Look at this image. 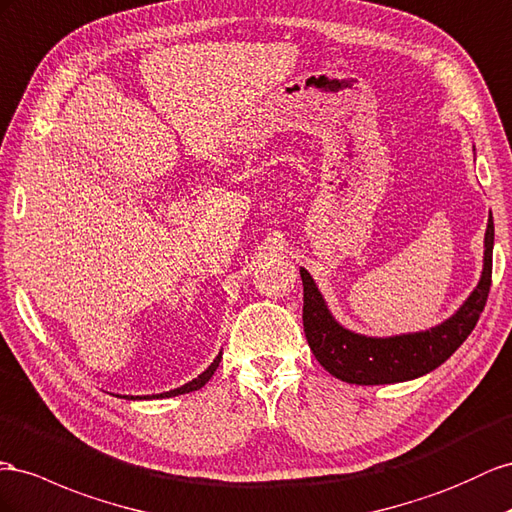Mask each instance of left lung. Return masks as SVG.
I'll return each mask as SVG.
<instances>
[{
	"instance_id": "1",
	"label": "left lung",
	"mask_w": 512,
	"mask_h": 512,
	"mask_svg": "<svg viewBox=\"0 0 512 512\" xmlns=\"http://www.w3.org/2000/svg\"><path fill=\"white\" fill-rule=\"evenodd\" d=\"M493 217L485 232V258L478 286L463 306L431 329L388 338L364 336L342 327L329 312L312 275L299 267L303 282V331L319 364L340 381L355 385H385L418 379L435 370L472 334L491 288Z\"/></svg>"
}]
</instances>
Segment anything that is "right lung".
I'll list each match as a JSON object with an SVG mask.
<instances>
[{
    "label": "right lung",
    "mask_w": 512,
    "mask_h": 512,
    "mask_svg": "<svg viewBox=\"0 0 512 512\" xmlns=\"http://www.w3.org/2000/svg\"><path fill=\"white\" fill-rule=\"evenodd\" d=\"M219 359H222V353H219L215 359H213V364L206 368L202 375H198L196 379H191L189 383H185V385H181V388H176V390H170V392H163V394H153V396H120V398H129V400H148V398H172V396H178V394H187V392H196V390H200L202 385H206L209 383V379L213 377V372L217 370V366H219Z\"/></svg>",
    "instance_id": "obj_1"
}]
</instances>
